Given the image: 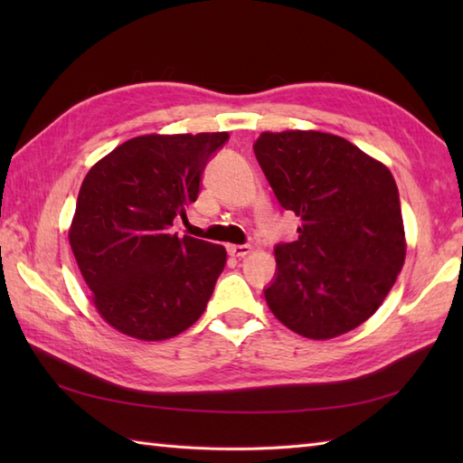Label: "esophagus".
I'll return each instance as SVG.
<instances>
[{
    "instance_id": "1",
    "label": "esophagus",
    "mask_w": 463,
    "mask_h": 463,
    "mask_svg": "<svg viewBox=\"0 0 463 463\" xmlns=\"http://www.w3.org/2000/svg\"><path fill=\"white\" fill-rule=\"evenodd\" d=\"M226 250H229L231 257L242 259V257H247V254L250 252V247H249V244H241V247H237V244H232V247H229Z\"/></svg>"
}]
</instances>
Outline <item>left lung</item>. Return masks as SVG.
<instances>
[{
	"label": "left lung",
	"mask_w": 463,
	"mask_h": 463,
	"mask_svg": "<svg viewBox=\"0 0 463 463\" xmlns=\"http://www.w3.org/2000/svg\"><path fill=\"white\" fill-rule=\"evenodd\" d=\"M254 155L282 209L302 221L298 239L274 249L269 308L310 340L358 328L406 260L394 176L356 145L322 131H264Z\"/></svg>",
	"instance_id": "1"
}]
</instances>
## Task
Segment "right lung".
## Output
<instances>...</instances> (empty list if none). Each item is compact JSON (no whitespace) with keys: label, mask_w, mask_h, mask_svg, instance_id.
<instances>
[{"label":"right lung","mask_w":463,"mask_h":463,"mask_svg":"<svg viewBox=\"0 0 463 463\" xmlns=\"http://www.w3.org/2000/svg\"><path fill=\"white\" fill-rule=\"evenodd\" d=\"M229 133L141 135L97 161L80 189L69 244L99 317L127 336L159 342L201 318L226 250L171 232L201 193Z\"/></svg>","instance_id":"add662e5"}]
</instances>
